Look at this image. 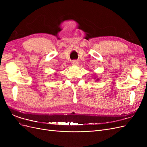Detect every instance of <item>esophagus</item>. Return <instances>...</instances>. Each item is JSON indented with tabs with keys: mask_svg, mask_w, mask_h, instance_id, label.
<instances>
[{
	"mask_svg": "<svg viewBox=\"0 0 147 147\" xmlns=\"http://www.w3.org/2000/svg\"><path fill=\"white\" fill-rule=\"evenodd\" d=\"M72 64L73 65H78V61H77V60H74V61H72Z\"/></svg>",
	"mask_w": 147,
	"mask_h": 147,
	"instance_id": "obj_1",
	"label": "esophagus"
}]
</instances>
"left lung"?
Returning a JSON list of instances; mask_svg holds the SVG:
<instances>
[{
    "label": "left lung",
    "instance_id": "8db88e82",
    "mask_svg": "<svg viewBox=\"0 0 147 147\" xmlns=\"http://www.w3.org/2000/svg\"><path fill=\"white\" fill-rule=\"evenodd\" d=\"M95 76L96 77V78L95 77ZM94 78H95V79H96V82H97V81H99V78H96V76H94Z\"/></svg>",
    "mask_w": 147,
    "mask_h": 147
}]
</instances>
